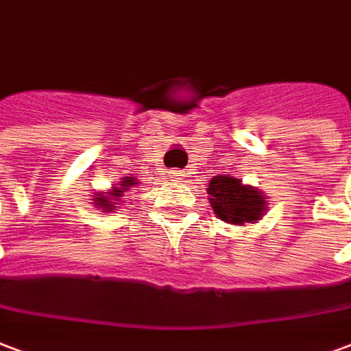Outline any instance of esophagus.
I'll return each mask as SVG.
<instances>
[{
  "instance_id": "esophagus-1",
  "label": "esophagus",
  "mask_w": 351,
  "mask_h": 351,
  "mask_svg": "<svg viewBox=\"0 0 351 351\" xmlns=\"http://www.w3.org/2000/svg\"><path fill=\"white\" fill-rule=\"evenodd\" d=\"M169 176L173 178V180H182L184 176V171H169Z\"/></svg>"
}]
</instances>
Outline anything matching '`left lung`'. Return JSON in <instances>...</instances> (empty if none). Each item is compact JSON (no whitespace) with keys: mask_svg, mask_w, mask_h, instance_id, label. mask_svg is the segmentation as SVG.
I'll use <instances>...</instances> for the list:
<instances>
[{"mask_svg":"<svg viewBox=\"0 0 351 351\" xmlns=\"http://www.w3.org/2000/svg\"><path fill=\"white\" fill-rule=\"evenodd\" d=\"M208 193L217 217L227 223H255L266 210V197L243 186L234 176H214L208 184Z\"/></svg>","mask_w":351,"mask_h":351,"instance_id":"obj_1","label":"left lung"}]
</instances>
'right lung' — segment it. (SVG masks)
I'll list each match as a JSON object with an SVG mask.
<instances>
[{"label":"right lung","mask_w":351,"mask_h":351,"mask_svg":"<svg viewBox=\"0 0 351 351\" xmlns=\"http://www.w3.org/2000/svg\"><path fill=\"white\" fill-rule=\"evenodd\" d=\"M134 178H130V176H126L123 182H121V186L123 188H115L113 189V197H100V199H96V202L102 206V208H110V210H115V204H113V201H117V197L123 195V191H126V189L130 188V186H134Z\"/></svg>","instance_id":"right-lung-1"}]
</instances>
